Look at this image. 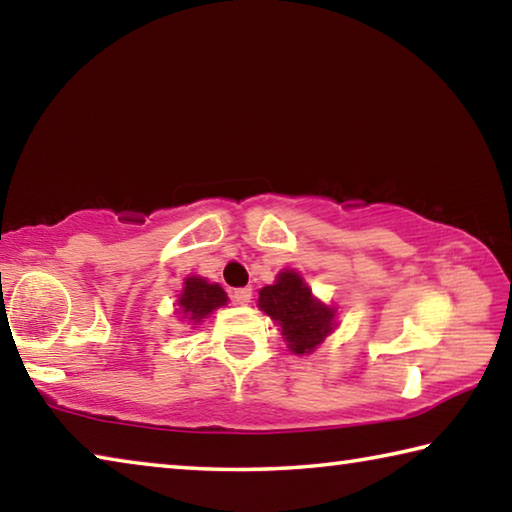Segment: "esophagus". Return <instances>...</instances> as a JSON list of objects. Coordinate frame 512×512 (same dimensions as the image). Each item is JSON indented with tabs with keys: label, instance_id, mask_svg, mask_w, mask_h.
Listing matches in <instances>:
<instances>
[{
	"label": "esophagus",
	"instance_id": "esophagus-1",
	"mask_svg": "<svg viewBox=\"0 0 512 512\" xmlns=\"http://www.w3.org/2000/svg\"><path fill=\"white\" fill-rule=\"evenodd\" d=\"M250 298H253V289H248V287H244V289H235V291H232V302H235V305L246 307L248 302H250Z\"/></svg>",
	"mask_w": 512,
	"mask_h": 512
}]
</instances>
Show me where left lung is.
Here are the masks:
<instances>
[{
    "mask_svg": "<svg viewBox=\"0 0 512 512\" xmlns=\"http://www.w3.org/2000/svg\"><path fill=\"white\" fill-rule=\"evenodd\" d=\"M257 307L282 327L293 354L314 352L336 327V311L314 298L296 271H282L275 284L259 291Z\"/></svg>",
    "mask_w": 512,
    "mask_h": 512,
    "instance_id": "1",
    "label": "left lung"
}]
</instances>
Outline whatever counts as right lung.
Masks as SVG:
<instances>
[{"label": "right lung", "instance_id": "obj_1", "mask_svg": "<svg viewBox=\"0 0 512 512\" xmlns=\"http://www.w3.org/2000/svg\"><path fill=\"white\" fill-rule=\"evenodd\" d=\"M228 305V296L219 284L207 282L205 277L192 275L183 284V291L178 296V307L183 318H189V323H201L203 318L212 314L214 309Z\"/></svg>", "mask_w": 512, "mask_h": 512}]
</instances>
